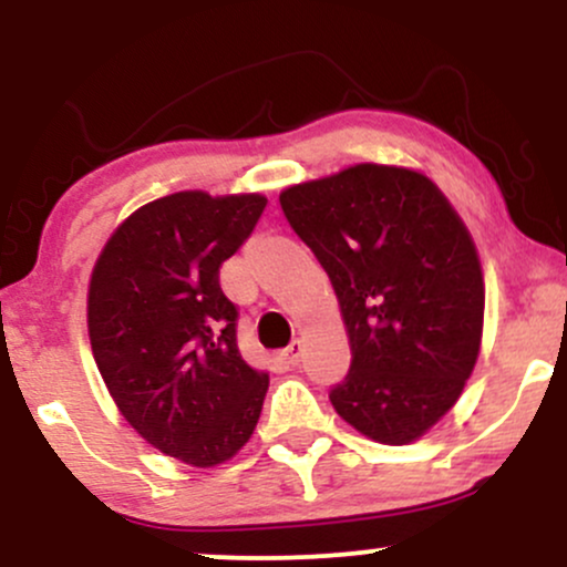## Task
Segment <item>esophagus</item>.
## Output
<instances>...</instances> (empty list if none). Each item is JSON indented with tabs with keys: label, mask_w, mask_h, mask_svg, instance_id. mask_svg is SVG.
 <instances>
[{
	"label": "esophagus",
	"mask_w": 567,
	"mask_h": 567,
	"mask_svg": "<svg viewBox=\"0 0 567 567\" xmlns=\"http://www.w3.org/2000/svg\"><path fill=\"white\" fill-rule=\"evenodd\" d=\"M301 351H303V343L296 338V341H290V347L282 351V357L288 360V365H298V362H301Z\"/></svg>",
	"instance_id": "1"
}]
</instances>
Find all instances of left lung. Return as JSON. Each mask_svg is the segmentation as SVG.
Returning <instances> with one entry per match:
<instances>
[{
    "instance_id": "1",
    "label": "left lung",
    "mask_w": 567,
    "mask_h": 567,
    "mask_svg": "<svg viewBox=\"0 0 567 567\" xmlns=\"http://www.w3.org/2000/svg\"><path fill=\"white\" fill-rule=\"evenodd\" d=\"M292 231L328 271L351 365L330 389L347 424L408 445L455 405L483 338L474 243L426 175L354 165L279 194Z\"/></svg>"
}]
</instances>
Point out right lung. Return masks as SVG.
I'll list each match as a JSON object with an SVG mask.
<instances>
[{"label":"right lung","mask_w":567,"mask_h":567,"mask_svg":"<svg viewBox=\"0 0 567 567\" xmlns=\"http://www.w3.org/2000/svg\"><path fill=\"white\" fill-rule=\"evenodd\" d=\"M264 207L261 194L148 202L114 231L90 279V343L116 408L157 451L202 470L250 440L269 389L239 354V311L218 277Z\"/></svg>","instance_id":"right-lung-1"}]
</instances>
